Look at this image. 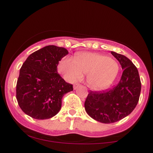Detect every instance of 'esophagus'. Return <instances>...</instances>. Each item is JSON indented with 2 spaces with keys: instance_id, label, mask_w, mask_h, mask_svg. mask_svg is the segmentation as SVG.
<instances>
[{
  "instance_id": "esophagus-1",
  "label": "esophagus",
  "mask_w": 153,
  "mask_h": 153,
  "mask_svg": "<svg viewBox=\"0 0 153 153\" xmlns=\"http://www.w3.org/2000/svg\"><path fill=\"white\" fill-rule=\"evenodd\" d=\"M80 84H78V83H75V84H74V85H73V88L74 89H76V88H78V87H80Z\"/></svg>"
}]
</instances>
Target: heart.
I'll list each match as a JSON object with an SVG mask.
<instances>
[{
  "label": "heart",
  "mask_w": 153,
  "mask_h": 153,
  "mask_svg": "<svg viewBox=\"0 0 153 153\" xmlns=\"http://www.w3.org/2000/svg\"><path fill=\"white\" fill-rule=\"evenodd\" d=\"M59 73L69 82L82 78L86 75L88 86L94 90H103L113 83L119 73V65L105 54L82 52L76 58L65 57L59 62Z\"/></svg>",
  "instance_id": "1"
}]
</instances>
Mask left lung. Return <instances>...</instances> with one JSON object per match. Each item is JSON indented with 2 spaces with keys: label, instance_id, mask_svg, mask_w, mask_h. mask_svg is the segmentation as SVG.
I'll list each match as a JSON object with an SVG mask.
<instances>
[{
  "label": "left lung",
  "instance_id": "1",
  "mask_svg": "<svg viewBox=\"0 0 153 153\" xmlns=\"http://www.w3.org/2000/svg\"><path fill=\"white\" fill-rule=\"evenodd\" d=\"M120 63L123 73L117 85L111 89L88 93L85 101V111L98 122L110 124L124 119L137 104L141 91V81L137 68L121 54L111 52Z\"/></svg>",
  "mask_w": 153,
  "mask_h": 153
}]
</instances>
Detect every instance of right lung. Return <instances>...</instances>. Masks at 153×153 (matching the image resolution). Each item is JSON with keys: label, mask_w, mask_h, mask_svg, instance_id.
<instances>
[{"label": "right lung", "mask_w": 153, "mask_h": 153, "mask_svg": "<svg viewBox=\"0 0 153 153\" xmlns=\"http://www.w3.org/2000/svg\"><path fill=\"white\" fill-rule=\"evenodd\" d=\"M68 54L64 47L49 45L31 54L22 65L16 99L26 114L47 119L59 111L65 94L73 90L57 73L59 61Z\"/></svg>", "instance_id": "obj_1"}]
</instances>
